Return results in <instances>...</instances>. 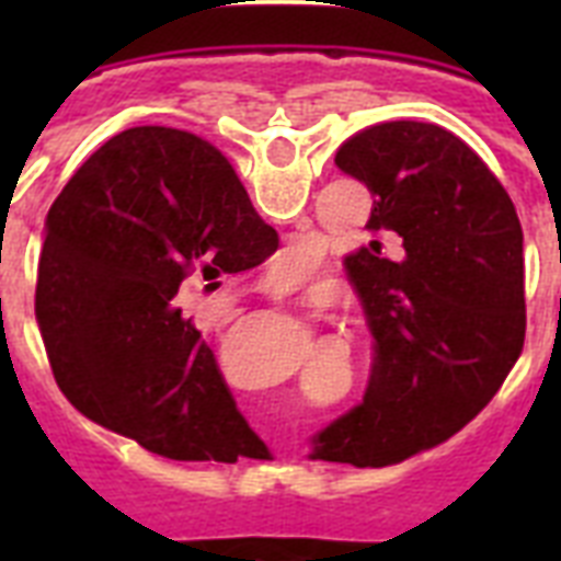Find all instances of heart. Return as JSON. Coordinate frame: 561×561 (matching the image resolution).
Instances as JSON below:
<instances>
[{
    "mask_svg": "<svg viewBox=\"0 0 561 561\" xmlns=\"http://www.w3.org/2000/svg\"><path fill=\"white\" fill-rule=\"evenodd\" d=\"M299 262H302V255H299V247H288L285 253L276 259V264H279L282 271H285V276H294V273L299 271Z\"/></svg>",
    "mask_w": 561,
    "mask_h": 561,
    "instance_id": "obj_1",
    "label": "heart"
}]
</instances>
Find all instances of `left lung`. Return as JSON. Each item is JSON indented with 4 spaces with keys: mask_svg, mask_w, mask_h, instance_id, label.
I'll list each match as a JSON object with an SVG mask.
<instances>
[{
    "mask_svg": "<svg viewBox=\"0 0 561 561\" xmlns=\"http://www.w3.org/2000/svg\"><path fill=\"white\" fill-rule=\"evenodd\" d=\"M334 165L373 194V238L343 264L375 364L364 404L317 434L314 457L390 466L469 425L522 355V220L486 162L439 125L367 127Z\"/></svg>",
    "mask_w": 561,
    "mask_h": 561,
    "instance_id": "1",
    "label": "left lung"
}]
</instances>
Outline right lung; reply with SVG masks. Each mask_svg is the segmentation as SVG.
Instances as JSON below:
<instances>
[{
    "label": "right lung",
    "instance_id": "1",
    "mask_svg": "<svg viewBox=\"0 0 561 561\" xmlns=\"http://www.w3.org/2000/svg\"><path fill=\"white\" fill-rule=\"evenodd\" d=\"M276 247L206 139L174 127L107 139L51 203L39 250L34 314L57 387L95 425L169 460L262 457L180 299Z\"/></svg>",
    "mask_w": 561,
    "mask_h": 561
}]
</instances>
